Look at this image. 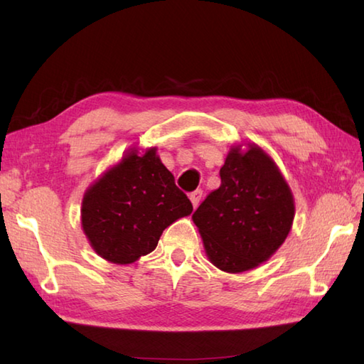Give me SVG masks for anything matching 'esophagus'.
Masks as SVG:
<instances>
[{
	"mask_svg": "<svg viewBox=\"0 0 364 364\" xmlns=\"http://www.w3.org/2000/svg\"><path fill=\"white\" fill-rule=\"evenodd\" d=\"M202 191L200 189H197V191H194V192H191V196H189V200H191V203H192V206L194 208H197L198 206V203H200V200H202Z\"/></svg>",
	"mask_w": 364,
	"mask_h": 364,
	"instance_id": "34e87169",
	"label": "esophagus"
}]
</instances>
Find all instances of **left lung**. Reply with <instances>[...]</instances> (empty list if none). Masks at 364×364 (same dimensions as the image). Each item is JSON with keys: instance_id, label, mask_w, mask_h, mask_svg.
<instances>
[{"instance_id": "obj_1", "label": "left lung", "mask_w": 364, "mask_h": 364, "mask_svg": "<svg viewBox=\"0 0 364 364\" xmlns=\"http://www.w3.org/2000/svg\"><path fill=\"white\" fill-rule=\"evenodd\" d=\"M296 206L289 184L257 144L233 145L220 168V188L197 208L192 220L206 257L228 274L258 267L288 237Z\"/></svg>"}]
</instances>
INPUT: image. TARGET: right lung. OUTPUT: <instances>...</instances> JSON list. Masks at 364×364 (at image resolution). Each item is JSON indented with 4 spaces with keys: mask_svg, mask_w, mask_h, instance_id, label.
<instances>
[{
    "mask_svg": "<svg viewBox=\"0 0 364 364\" xmlns=\"http://www.w3.org/2000/svg\"><path fill=\"white\" fill-rule=\"evenodd\" d=\"M192 213L156 146L128 150L84 192L81 225L98 257L131 264L156 249L168 225Z\"/></svg>",
    "mask_w": 364,
    "mask_h": 364,
    "instance_id": "1",
    "label": "right lung"
}]
</instances>
